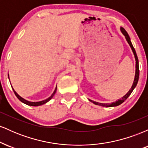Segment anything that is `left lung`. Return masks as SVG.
<instances>
[{
  "instance_id": "8db88e82",
  "label": "left lung",
  "mask_w": 148,
  "mask_h": 148,
  "mask_svg": "<svg viewBox=\"0 0 148 148\" xmlns=\"http://www.w3.org/2000/svg\"><path fill=\"white\" fill-rule=\"evenodd\" d=\"M120 31L121 33L123 34L124 36L125 37V39H126L127 42H128V44L130 45L131 49H132V52H133L134 55V58H135V60H136V72H135V76H134V82L133 84H132V86L131 87L130 90L127 92V93L125 95H124L122 99H119L117 100L115 102H112L111 103H99V102H97V101H94L92 100L89 99L90 101L92 102L93 103H95V105H99V106H106V107H113V106H119L120 104H121L122 103H123L124 101L126 100L127 98L130 97V95H131V93L132 92V91L134 90V88H136V86L137 84H138V78H139V66H138V57H137L136 55V53L135 49H134L133 45H132V42H131L130 40V37L129 36L128 33H127V31L125 30L123 27H120Z\"/></svg>"
}]
</instances>
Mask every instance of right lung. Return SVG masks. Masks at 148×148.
Here are the masks:
<instances>
[{
  "mask_svg": "<svg viewBox=\"0 0 148 148\" xmlns=\"http://www.w3.org/2000/svg\"><path fill=\"white\" fill-rule=\"evenodd\" d=\"M8 79H9V80H10L9 74H8ZM11 86H12V85H11ZM12 90H13V91H14V92L15 95L16 96V97H17L18 99H19L20 101H21V102H23V103H25V104H26V105H28V106H41V105H42V104H45V103H46L47 102H48L49 101H50V100L52 99L53 97V96H54V95H55V93L56 92L57 86H56V88H55V90H54V91H53V92L52 93L50 97H49L47 98V99H45V100H42V101H28V100L25 99L24 98L21 97L19 95H18V93L16 92L14 90V88H12Z\"/></svg>",
  "mask_w": 148,
  "mask_h": 148,
  "instance_id": "obj_1",
  "label": "right lung"
}]
</instances>
